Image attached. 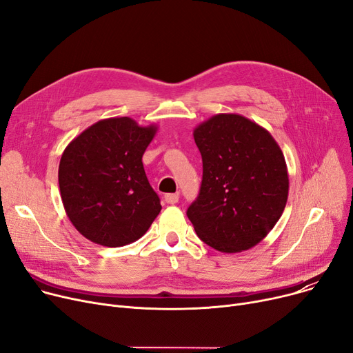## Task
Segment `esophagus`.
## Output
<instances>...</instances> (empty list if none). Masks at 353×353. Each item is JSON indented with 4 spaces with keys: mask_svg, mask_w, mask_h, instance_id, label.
Returning <instances> with one entry per match:
<instances>
[{
    "mask_svg": "<svg viewBox=\"0 0 353 353\" xmlns=\"http://www.w3.org/2000/svg\"><path fill=\"white\" fill-rule=\"evenodd\" d=\"M164 200L165 203H169V205H176V203L179 201V193H169L164 196Z\"/></svg>",
    "mask_w": 353,
    "mask_h": 353,
    "instance_id": "esophagus-1",
    "label": "esophagus"
}]
</instances>
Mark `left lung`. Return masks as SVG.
I'll list each match as a JSON object with an SVG mask.
<instances>
[{"label": "left lung", "instance_id": "8db88e82", "mask_svg": "<svg viewBox=\"0 0 353 353\" xmlns=\"http://www.w3.org/2000/svg\"><path fill=\"white\" fill-rule=\"evenodd\" d=\"M203 180L188 217L197 236L223 253L261 243L281 219L289 176L279 144L240 114H216L193 132Z\"/></svg>", "mask_w": 353, "mask_h": 353}]
</instances>
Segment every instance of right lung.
<instances>
[{"instance_id": "1", "label": "right lung", "mask_w": 353, "mask_h": 353, "mask_svg": "<svg viewBox=\"0 0 353 353\" xmlns=\"http://www.w3.org/2000/svg\"><path fill=\"white\" fill-rule=\"evenodd\" d=\"M157 125L104 119L74 139L59 165L65 213L85 239L107 248L136 242L161 210L141 157Z\"/></svg>"}]
</instances>
